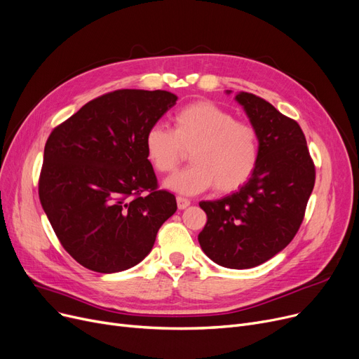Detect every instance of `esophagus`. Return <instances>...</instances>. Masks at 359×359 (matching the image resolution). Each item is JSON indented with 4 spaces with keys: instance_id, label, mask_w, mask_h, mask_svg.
Segmentation results:
<instances>
[{
    "instance_id": "esophagus-1",
    "label": "esophagus",
    "mask_w": 359,
    "mask_h": 359,
    "mask_svg": "<svg viewBox=\"0 0 359 359\" xmlns=\"http://www.w3.org/2000/svg\"><path fill=\"white\" fill-rule=\"evenodd\" d=\"M177 206H179V210H186L187 206L191 205V199H187V198H184V196H177Z\"/></svg>"
}]
</instances>
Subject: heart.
Listing matches in <instances>:
<instances>
[{
  "instance_id": "b5f03b06",
  "label": "heart",
  "mask_w": 359,
  "mask_h": 359,
  "mask_svg": "<svg viewBox=\"0 0 359 359\" xmlns=\"http://www.w3.org/2000/svg\"><path fill=\"white\" fill-rule=\"evenodd\" d=\"M172 122V129L154 125L145 134L147 158L160 173L175 172L191 151L192 164L168 177L167 189L198 195L215 184L227 194L252 179L260 160V137L252 123L208 100L180 107Z\"/></svg>"
}]
</instances>
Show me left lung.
<instances>
[{
  "mask_svg": "<svg viewBox=\"0 0 359 359\" xmlns=\"http://www.w3.org/2000/svg\"><path fill=\"white\" fill-rule=\"evenodd\" d=\"M236 100L259 132L260 160L252 179L237 192L199 202L208 221L198 240L218 265L249 269L273 257L295 237L316 168L304 132L294 119L252 93L240 91Z\"/></svg>",
  "mask_w": 359,
  "mask_h": 359,
  "instance_id": "8db88e82",
  "label": "left lung"
}]
</instances>
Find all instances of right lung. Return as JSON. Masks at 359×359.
Masks as SVG:
<instances>
[{"label": "right lung", "mask_w": 359, "mask_h": 359, "mask_svg": "<svg viewBox=\"0 0 359 359\" xmlns=\"http://www.w3.org/2000/svg\"><path fill=\"white\" fill-rule=\"evenodd\" d=\"M176 100L164 90H115L50 132L39 199L62 248L84 268L113 273L138 265L176 212L145 153L147 130Z\"/></svg>", "instance_id": "1"}]
</instances>
